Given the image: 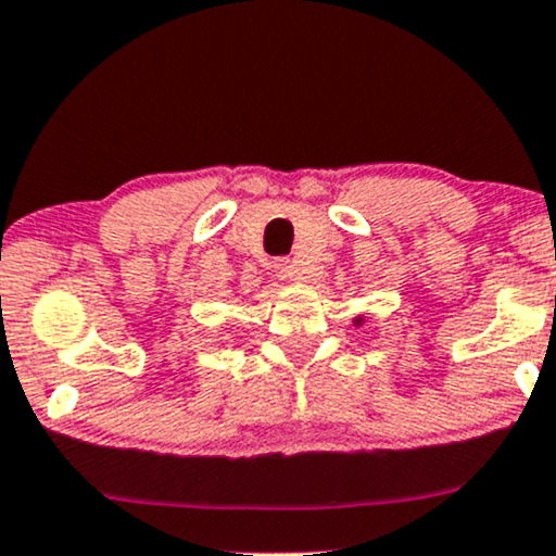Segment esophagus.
<instances>
[{
	"instance_id": "34e87169",
	"label": "esophagus",
	"mask_w": 556,
	"mask_h": 556,
	"mask_svg": "<svg viewBox=\"0 0 556 556\" xmlns=\"http://www.w3.org/2000/svg\"><path fill=\"white\" fill-rule=\"evenodd\" d=\"M274 271H277L279 277L300 279V271H298L295 261H290V258H277V261H274Z\"/></svg>"
}]
</instances>
